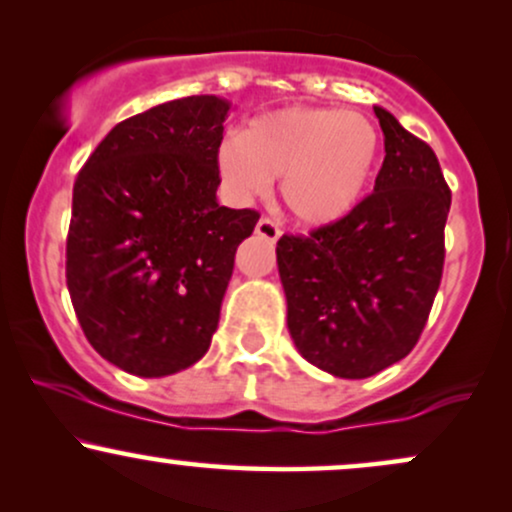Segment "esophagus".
I'll list each match as a JSON object with an SVG mask.
<instances>
[{"label":"esophagus","mask_w":512,"mask_h":512,"mask_svg":"<svg viewBox=\"0 0 512 512\" xmlns=\"http://www.w3.org/2000/svg\"><path fill=\"white\" fill-rule=\"evenodd\" d=\"M257 236H262V238H267V240H279V236H281V229H279V224H276L274 219H269V217H262L260 221H257Z\"/></svg>","instance_id":"obj_1"}]
</instances>
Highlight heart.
Instances as JSON below:
<instances>
[{"label":"heart","instance_id":"heart-1","mask_svg":"<svg viewBox=\"0 0 512 512\" xmlns=\"http://www.w3.org/2000/svg\"><path fill=\"white\" fill-rule=\"evenodd\" d=\"M381 135L367 116L329 107H286L221 140V178L238 197L264 195L281 178L283 205L305 226L348 217L367 195Z\"/></svg>","mask_w":512,"mask_h":512}]
</instances>
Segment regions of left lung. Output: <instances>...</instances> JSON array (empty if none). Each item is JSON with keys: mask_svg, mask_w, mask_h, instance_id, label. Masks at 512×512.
<instances>
[{"mask_svg": "<svg viewBox=\"0 0 512 512\" xmlns=\"http://www.w3.org/2000/svg\"><path fill=\"white\" fill-rule=\"evenodd\" d=\"M374 114L386 150L374 193L336 224L276 243L295 348L341 379L372 377L415 348L446 257L439 159L391 112Z\"/></svg>", "mask_w": 512, "mask_h": 512, "instance_id": "obj_1", "label": "left lung"}]
</instances>
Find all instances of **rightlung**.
I'll use <instances>...</instances> for the list:
<instances>
[{
	"label": "right lung",
	"mask_w": 512,
	"mask_h": 512,
	"mask_svg": "<svg viewBox=\"0 0 512 512\" xmlns=\"http://www.w3.org/2000/svg\"><path fill=\"white\" fill-rule=\"evenodd\" d=\"M229 109L193 95L116 123L73 183L66 286L90 346L128 374L166 377L207 353L260 219L217 202Z\"/></svg>",
	"instance_id": "right-lung-1"
}]
</instances>
